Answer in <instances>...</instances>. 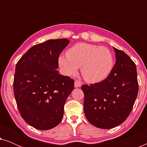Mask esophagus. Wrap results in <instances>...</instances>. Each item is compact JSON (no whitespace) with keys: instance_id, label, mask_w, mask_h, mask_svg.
<instances>
[{"instance_id":"1","label":"esophagus","mask_w":147,"mask_h":147,"mask_svg":"<svg viewBox=\"0 0 147 147\" xmlns=\"http://www.w3.org/2000/svg\"><path fill=\"white\" fill-rule=\"evenodd\" d=\"M74 86H75V88L81 87V86H82L81 82L78 81V80H76L75 82H74Z\"/></svg>"}]
</instances>
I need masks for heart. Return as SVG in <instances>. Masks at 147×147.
<instances>
[{"label":"heart","mask_w":147,"mask_h":147,"mask_svg":"<svg viewBox=\"0 0 147 147\" xmlns=\"http://www.w3.org/2000/svg\"><path fill=\"white\" fill-rule=\"evenodd\" d=\"M59 64L66 76L75 75L78 67H81L82 77L86 82L97 83L110 74L114 58L107 48L80 43L67 50L66 57L60 56Z\"/></svg>","instance_id":"heart-1"}]
</instances>
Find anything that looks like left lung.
Listing matches in <instances>:
<instances>
[{"label": "left lung", "mask_w": 147, "mask_h": 147, "mask_svg": "<svg viewBox=\"0 0 147 147\" xmlns=\"http://www.w3.org/2000/svg\"><path fill=\"white\" fill-rule=\"evenodd\" d=\"M116 63L103 81L83 85L84 109L92 125L110 129L125 121L137 97L138 84L135 63L124 51L113 47Z\"/></svg>", "instance_id": "8db88e82"}]
</instances>
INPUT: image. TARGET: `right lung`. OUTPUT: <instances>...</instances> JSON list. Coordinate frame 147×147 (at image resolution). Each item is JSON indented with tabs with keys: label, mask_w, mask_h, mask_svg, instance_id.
Wrapping results in <instances>:
<instances>
[{
	"label": "right lung",
	"mask_w": 147,
	"mask_h": 147,
	"mask_svg": "<svg viewBox=\"0 0 147 147\" xmlns=\"http://www.w3.org/2000/svg\"><path fill=\"white\" fill-rule=\"evenodd\" d=\"M69 41L47 40L34 45L16 65L14 94L22 118L36 129L57 126L63 117L64 104L73 91L74 81L59 74L58 59Z\"/></svg>",
	"instance_id": "1"
}]
</instances>
